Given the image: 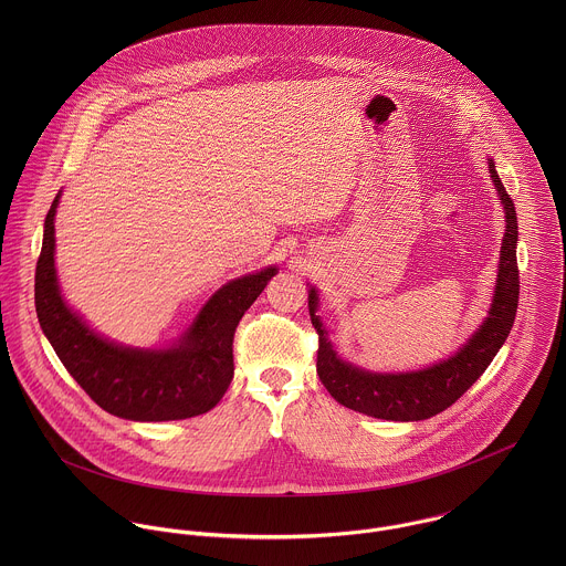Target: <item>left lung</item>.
Masks as SVG:
<instances>
[{"label": "left lung", "mask_w": 566, "mask_h": 566, "mask_svg": "<svg viewBox=\"0 0 566 566\" xmlns=\"http://www.w3.org/2000/svg\"><path fill=\"white\" fill-rule=\"evenodd\" d=\"M488 167L490 178L503 202L507 222L501 243L499 279L488 318L480 326V331L451 359L405 375H377L359 370L335 355L331 342L326 339L323 323L316 316V290H310V316L318 333L316 368L324 388L337 403L384 420H424L455 403L484 375L485 368L499 353L501 344L512 331L518 307V224L514 202L507 196L494 169V163H488Z\"/></svg>", "instance_id": "obj_1"}]
</instances>
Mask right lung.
<instances>
[{
	"mask_svg": "<svg viewBox=\"0 0 566 566\" xmlns=\"http://www.w3.org/2000/svg\"><path fill=\"white\" fill-rule=\"evenodd\" d=\"M54 198L34 274V305L43 333L91 401L113 416L157 422L200 416L224 397L233 379V337L245 310L276 268L224 285L200 312L178 348L133 350L95 335L63 303L54 268Z\"/></svg>",
	"mask_w": 566,
	"mask_h": 566,
	"instance_id": "add662e5",
	"label": "right lung"
}]
</instances>
